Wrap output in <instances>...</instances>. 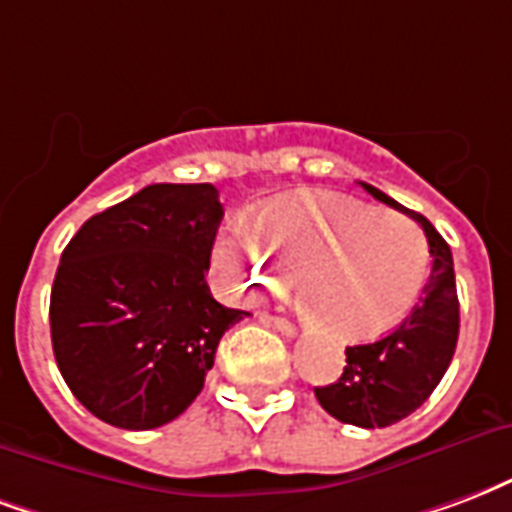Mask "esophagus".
Masks as SVG:
<instances>
[{"instance_id": "34e87169", "label": "esophagus", "mask_w": 512, "mask_h": 512, "mask_svg": "<svg viewBox=\"0 0 512 512\" xmlns=\"http://www.w3.org/2000/svg\"><path fill=\"white\" fill-rule=\"evenodd\" d=\"M271 325H274L276 331L282 333V336H290V339H293L295 333H298V328H295V325L290 323L287 317H271Z\"/></svg>"}]
</instances>
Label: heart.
Returning a JSON list of instances; mask_svg holds the SVG:
<instances>
[{
    "mask_svg": "<svg viewBox=\"0 0 512 512\" xmlns=\"http://www.w3.org/2000/svg\"><path fill=\"white\" fill-rule=\"evenodd\" d=\"M255 244L222 233L211 246L230 290L255 295L298 282L328 331L342 339L385 333L412 312L429 279V244L412 219L382 214L347 198H287L249 217ZM359 241L367 255L362 282L347 286L330 266Z\"/></svg>",
    "mask_w": 512,
    "mask_h": 512,
    "instance_id": "heart-1",
    "label": "heart"
}]
</instances>
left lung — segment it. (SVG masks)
<instances>
[{
	"mask_svg": "<svg viewBox=\"0 0 512 512\" xmlns=\"http://www.w3.org/2000/svg\"><path fill=\"white\" fill-rule=\"evenodd\" d=\"M363 189L423 227L429 238L431 274L410 317L377 342L347 347L342 377L314 388V396L342 423L385 429L418 410L448 372L458 342V295L450 246L429 219L399 206L372 184H363Z\"/></svg>",
	"mask_w": 512,
	"mask_h": 512,
	"instance_id": "8db88e82",
	"label": "left lung"
}]
</instances>
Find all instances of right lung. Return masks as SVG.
<instances>
[{
	"label": "right lung",
	"mask_w": 512,
	"mask_h": 512,
	"mask_svg": "<svg viewBox=\"0 0 512 512\" xmlns=\"http://www.w3.org/2000/svg\"><path fill=\"white\" fill-rule=\"evenodd\" d=\"M222 222L214 184H151L86 219L51 287V342L94 418L146 431L198 399L219 339L246 312L208 290Z\"/></svg>",
	"instance_id": "right-lung-1"
}]
</instances>
